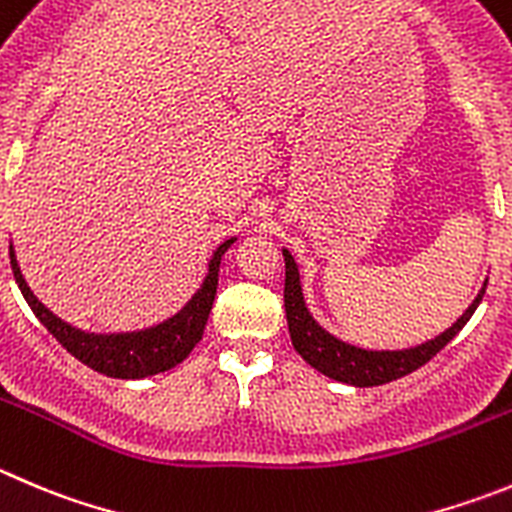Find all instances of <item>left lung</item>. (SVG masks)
Instances as JSON below:
<instances>
[{
    "instance_id": "obj_1",
    "label": "left lung",
    "mask_w": 512,
    "mask_h": 512,
    "mask_svg": "<svg viewBox=\"0 0 512 512\" xmlns=\"http://www.w3.org/2000/svg\"><path fill=\"white\" fill-rule=\"evenodd\" d=\"M283 257L285 315H288V328L295 351H298L313 369L321 371L323 376L351 386L389 384V381L401 379V376L412 374L419 366L427 364L429 358L437 356V353L465 328V323L472 318V313L477 310V305H480L487 288L485 280L480 293H477V298L470 303V308H467L447 331L434 336L432 341H424L412 348H394V351L381 348V351H376V348H361L353 346V343L341 341V338L328 333L321 323L315 321L313 313H310L308 305H305L298 262H295V257L290 255L288 250H283Z\"/></svg>"
}]
</instances>
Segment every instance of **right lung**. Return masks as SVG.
<instances>
[{
  "instance_id": "add662e5",
  "label": "right lung",
  "mask_w": 512,
  "mask_h": 512,
  "mask_svg": "<svg viewBox=\"0 0 512 512\" xmlns=\"http://www.w3.org/2000/svg\"><path fill=\"white\" fill-rule=\"evenodd\" d=\"M234 240L237 237H229L214 250L212 260L207 265V278L202 280L197 293L191 295V300L179 313L166 318L164 323L126 333H90L65 323L35 298L30 285L25 283V275L19 270L12 245H9V262H12L14 280H17L32 313L40 318L42 326L62 346L68 348V353H73L85 366H90L98 374L111 376V379H146V376H156L174 369L176 364H181L189 356L191 348L202 341L209 310H212L214 295H217L219 265H222L224 252L234 245Z\"/></svg>"
}]
</instances>
